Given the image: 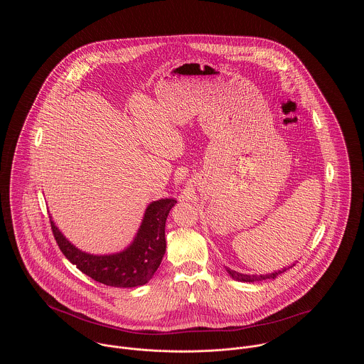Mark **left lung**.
Masks as SVG:
<instances>
[{"label": "left lung", "mask_w": 364, "mask_h": 364, "mask_svg": "<svg viewBox=\"0 0 364 364\" xmlns=\"http://www.w3.org/2000/svg\"><path fill=\"white\" fill-rule=\"evenodd\" d=\"M293 266H294V263H293V264H290V266H286V267H283V269H280V270H274V272H272V273H266V274H244V273H240V272L231 270V269H228V267H225V269H227L228 274H230L234 280L252 283V282H260V280H266V279H276L279 274H282L283 272L289 270V269H290V267H293Z\"/></svg>", "instance_id": "left-lung-1"}]
</instances>
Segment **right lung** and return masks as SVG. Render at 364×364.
I'll list each match as a JSON object with an SVG mask.
<instances>
[{
  "label": "right lung",
  "instance_id": "1",
  "mask_svg": "<svg viewBox=\"0 0 364 364\" xmlns=\"http://www.w3.org/2000/svg\"><path fill=\"white\" fill-rule=\"evenodd\" d=\"M175 203L171 198L151 202L132 244L116 254L94 255L78 250L50 218L53 235L64 257L95 282L112 287L143 286L153 279L165 254V223Z\"/></svg>",
  "mask_w": 364,
  "mask_h": 364
}]
</instances>
